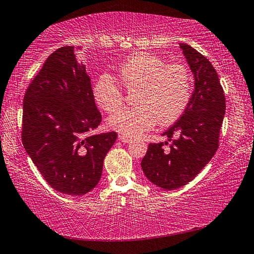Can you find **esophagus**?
I'll list each match as a JSON object with an SVG mask.
<instances>
[{
    "instance_id": "obj_1",
    "label": "esophagus",
    "mask_w": 254,
    "mask_h": 254,
    "mask_svg": "<svg viewBox=\"0 0 254 254\" xmlns=\"http://www.w3.org/2000/svg\"><path fill=\"white\" fill-rule=\"evenodd\" d=\"M119 140L121 141V142H123V143H127V142H130V141H131V137L130 136H126V135H123V134H120L119 135Z\"/></svg>"
}]
</instances>
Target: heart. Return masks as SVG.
Returning <instances> with one entry per match:
<instances>
[{
    "label": "heart",
    "instance_id": "obj_1",
    "mask_svg": "<svg viewBox=\"0 0 254 254\" xmlns=\"http://www.w3.org/2000/svg\"><path fill=\"white\" fill-rule=\"evenodd\" d=\"M118 74L127 92H135L134 107L115 112L109 127L126 136H137L160 122L168 126L182 117L190 100L191 77L184 64H166L159 56L136 53L124 60ZM103 110L112 112L123 104L121 88L109 74H103L93 88Z\"/></svg>",
    "mask_w": 254,
    "mask_h": 254
}]
</instances>
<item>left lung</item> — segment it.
I'll return each mask as SVG.
<instances>
[{
  "mask_svg": "<svg viewBox=\"0 0 254 254\" xmlns=\"http://www.w3.org/2000/svg\"><path fill=\"white\" fill-rule=\"evenodd\" d=\"M195 78V91L177 122L162 135L168 141L150 143L141 161L150 182L163 189L191 182L218 149L225 114L224 91L209 60L187 44H179Z\"/></svg>",
  "mask_w": 254,
  "mask_h": 254,
  "instance_id": "1",
  "label": "left lung"
}]
</instances>
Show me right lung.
<instances>
[{"mask_svg": "<svg viewBox=\"0 0 254 254\" xmlns=\"http://www.w3.org/2000/svg\"><path fill=\"white\" fill-rule=\"evenodd\" d=\"M102 122L91 78L75 47L51 54L23 97L22 143L55 190L87 194L100 182L117 132L88 135Z\"/></svg>", "mask_w": 254, "mask_h": 254, "instance_id": "1", "label": "right lung"}]
</instances>
